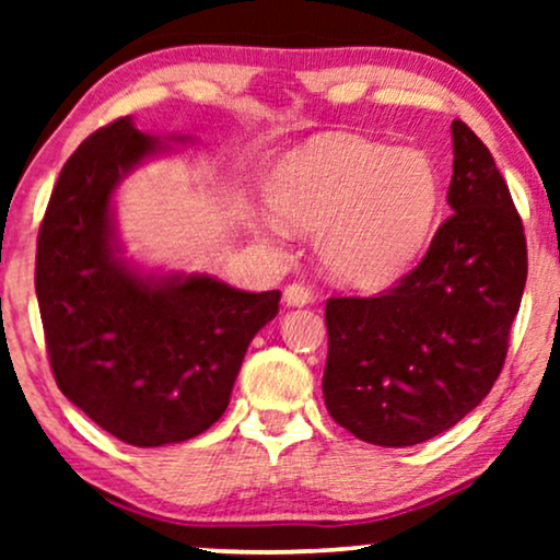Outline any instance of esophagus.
<instances>
[{
    "mask_svg": "<svg viewBox=\"0 0 560 560\" xmlns=\"http://www.w3.org/2000/svg\"><path fill=\"white\" fill-rule=\"evenodd\" d=\"M313 301V293L308 285L303 282H293V285L285 288V303L288 305H308Z\"/></svg>",
    "mask_w": 560,
    "mask_h": 560,
    "instance_id": "34e87169",
    "label": "esophagus"
}]
</instances>
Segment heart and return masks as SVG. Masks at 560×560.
<instances>
[{
    "mask_svg": "<svg viewBox=\"0 0 560 560\" xmlns=\"http://www.w3.org/2000/svg\"><path fill=\"white\" fill-rule=\"evenodd\" d=\"M270 206L290 224L318 229L331 278L372 288L408 267L435 224L441 178L420 150L351 135H318L275 167Z\"/></svg>",
    "mask_w": 560,
    "mask_h": 560,
    "instance_id": "b5f03b06",
    "label": "heart"
}]
</instances>
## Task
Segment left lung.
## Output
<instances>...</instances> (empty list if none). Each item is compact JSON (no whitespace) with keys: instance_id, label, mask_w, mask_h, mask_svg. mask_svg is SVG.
<instances>
[{"instance_id":"obj_1","label":"left lung","mask_w":560,"mask_h":560,"mask_svg":"<svg viewBox=\"0 0 560 560\" xmlns=\"http://www.w3.org/2000/svg\"><path fill=\"white\" fill-rule=\"evenodd\" d=\"M451 217L423 259L372 298H328L324 400L374 446H416L489 395L527 280L523 219L487 144L456 119Z\"/></svg>"}]
</instances>
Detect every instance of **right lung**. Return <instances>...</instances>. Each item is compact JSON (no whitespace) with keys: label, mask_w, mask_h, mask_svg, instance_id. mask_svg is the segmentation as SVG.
Returning a JSON list of instances; mask_svg holds the SVG:
<instances>
[{"label":"right lung","mask_w":560,"mask_h":560,"mask_svg":"<svg viewBox=\"0 0 560 560\" xmlns=\"http://www.w3.org/2000/svg\"><path fill=\"white\" fill-rule=\"evenodd\" d=\"M163 150L129 117L86 137L58 175L35 257L60 393L140 448L209 431L224 416L249 341L280 308V290L244 293L209 275H144L121 257L112 196Z\"/></svg>","instance_id":"add662e5"}]
</instances>
